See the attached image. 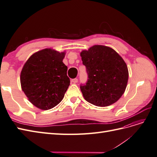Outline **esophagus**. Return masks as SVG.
I'll return each mask as SVG.
<instances>
[{"instance_id": "obj_1", "label": "esophagus", "mask_w": 157, "mask_h": 157, "mask_svg": "<svg viewBox=\"0 0 157 157\" xmlns=\"http://www.w3.org/2000/svg\"><path fill=\"white\" fill-rule=\"evenodd\" d=\"M71 82H72L74 83V84L77 83V82H78V79H77V78H73V79L71 80Z\"/></svg>"}]
</instances>
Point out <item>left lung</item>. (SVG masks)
Listing matches in <instances>:
<instances>
[{"label": "left lung", "instance_id": "left-lung-1", "mask_svg": "<svg viewBox=\"0 0 157 157\" xmlns=\"http://www.w3.org/2000/svg\"><path fill=\"white\" fill-rule=\"evenodd\" d=\"M86 66L88 82L80 86L85 100L98 107L117 102L124 93L128 80L126 63L109 46L94 45L80 52Z\"/></svg>", "mask_w": 157, "mask_h": 157}]
</instances>
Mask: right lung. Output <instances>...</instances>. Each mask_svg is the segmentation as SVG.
<instances>
[{
  "label": "right lung",
  "mask_w": 157,
  "mask_h": 157,
  "mask_svg": "<svg viewBox=\"0 0 157 157\" xmlns=\"http://www.w3.org/2000/svg\"><path fill=\"white\" fill-rule=\"evenodd\" d=\"M65 56V52L45 48L31 55L23 65L21 89L37 108L48 110L63 99L70 84L67 67L63 62Z\"/></svg>",
  "instance_id": "right-lung-1"
}]
</instances>
